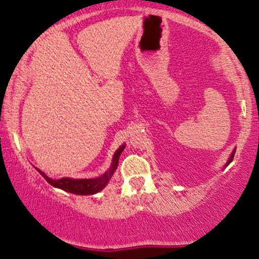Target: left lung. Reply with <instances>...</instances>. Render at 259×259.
<instances>
[{
    "mask_svg": "<svg viewBox=\"0 0 259 259\" xmlns=\"http://www.w3.org/2000/svg\"><path fill=\"white\" fill-rule=\"evenodd\" d=\"M235 152H236V149H234V150H232V152H231V155H230V157H229V159H228V162L225 163V165H224V167L225 166H228L229 164H230V163L232 162V159H234V156H235Z\"/></svg>",
    "mask_w": 259,
    "mask_h": 259,
    "instance_id": "8db88e82",
    "label": "left lung"
}]
</instances>
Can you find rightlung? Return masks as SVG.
I'll return each mask as SVG.
<instances>
[{
	"label": "right lung",
	"instance_id": "obj_1",
	"mask_svg": "<svg viewBox=\"0 0 259 259\" xmlns=\"http://www.w3.org/2000/svg\"><path fill=\"white\" fill-rule=\"evenodd\" d=\"M124 148L125 145L122 144L121 147L115 151L110 167H109L103 175H101L100 177L81 178V180H78V178L63 177V178H60V180H53V178L47 176L42 170L37 169V167H36V170H37L38 172L45 177V180L48 182L50 185H53V187L62 189V190L71 192V194H75V195H94V194H97V192H100L101 190H103V189L107 187L109 181L111 180L112 175H114L116 169H117L119 156H121L123 149Z\"/></svg>",
	"mask_w": 259,
	"mask_h": 259
}]
</instances>
